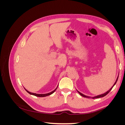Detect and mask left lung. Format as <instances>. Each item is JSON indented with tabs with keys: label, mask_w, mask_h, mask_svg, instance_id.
Masks as SVG:
<instances>
[{
	"label": "left lung",
	"mask_w": 125,
	"mask_h": 125,
	"mask_svg": "<svg viewBox=\"0 0 125 125\" xmlns=\"http://www.w3.org/2000/svg\"><path fill=\"white\" fill-rule=\"evenodd\" d=\"M118 76H119V75H118V77H117V79H116V81H115V82L114 83V85H113L112 86V88L109 89V90H108L107 92H106L105 93H103V94H100V95H97V96H94V97H91V96H86V95H84L83 94H82V93H81V92H80L79 91H78L77 90V91H78V92L80 94V95H81V96H83V97H87V98H92V99H96V98H100V97H104V96H105V95H106L107 94L111 91V90L112 89V88H113V87H114V86L116 84V82H117V80H118Z\"/></svg>",
	"instance_id": "left-lung-1"
}]
</instances>
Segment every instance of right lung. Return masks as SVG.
I'll use <instances>...</instances> for the list:
<instances>
[{
  "label": "right lung",
  "mask_w": 125,
  "mask_h": 125,
  "mask_svg": "<svg viewBox=\"0 0 125 125\" xmlns=\"http://www.w3.org/2000/svg\"><path fill=\"white\" fill-rule=\"evenodd\" d=\"M57 87H58V86H57V88L54 91H52V92H51L50 93H46V94H37V93H32V92H30L26 90V89H25H25L26 91L28 93H29L30 94H31V95H34V96H37V97H45V96H48V95H51L56 90L57 88Z\"/></svg>",
  "instance_id": "obj_1"
}]
</instances>
